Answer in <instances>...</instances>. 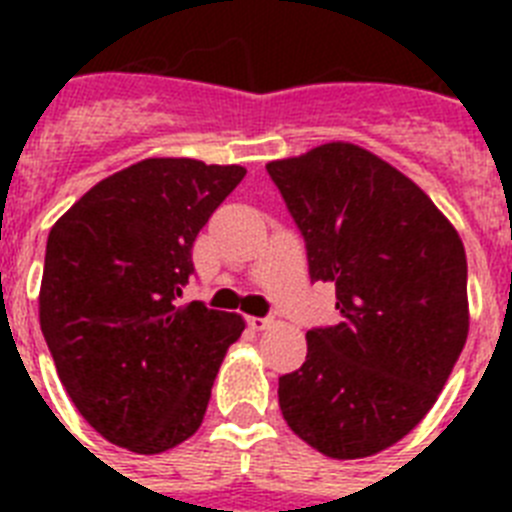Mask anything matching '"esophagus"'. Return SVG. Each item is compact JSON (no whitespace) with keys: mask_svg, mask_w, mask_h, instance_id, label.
<instances>
[{"mask_svg":"<svg viewBox=\"0 0 512 512\" xmlns=\"http://www.w3.org/2000/svg\"><path fill=\"white\" fill-rule=\"evenodd\" d=\"M248 325H251L253 330H269L271 325H274V320L271 318H248Z\"/></svg>","mask_w":512,"mask_h":512,"instance_id":"obj_1","label":"esophagus"}]
</instances>
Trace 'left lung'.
<instances>
[{
	"mask_svg": "<svg viewBox=\"0 0 512 512\" xmlns=\"http://www.w3.org/2000/svg\"><path fill=\"white\" fill-rule=\"evenodd\" d=\"M266 171L305 235L312 282L336 284L341 323L307 330L279 408L330 459L390 449L428 415L469 333L467 253L428 194L356 143Z\"/></svg>",
	"mask_w": 512,
	"mask_h": 512,
	"instance_id": "obj_1",
	"label": "left lung"
}]
</instances>
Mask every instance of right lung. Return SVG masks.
Returning <instances> with one entry per match:
<instances>
[{
	"label": "right lung",
	"instance_id": "1",
	"mask_svg": "<svg viewBox=\"0 0 512 512\" xmlns=\"http://www.w3.org/2000/svg\"><path fill=\"white\" fill-rule=\"evenodd\" d=\"M246 169L143 158L94 184L56 220L38 310L58 377L102 438L161 454L197 433L238 312L176 305L192 246Z\"/></svg>",
	"mask_w": 512,
	"mask_h": 512
}]
</instances>
